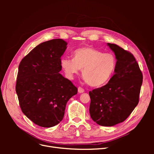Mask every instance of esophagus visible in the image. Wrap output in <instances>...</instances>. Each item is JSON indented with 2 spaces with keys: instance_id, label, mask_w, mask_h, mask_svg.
Wrapping results in <instances>:
<instances>
[{
  "instance_id": "1",
  "label": "esophagus",
  "mask_w": 154,
  "mask_h": 154,
  "mask_svg": "<svg viewBox=\"0 0 154 154\" xmlns=\"http://www.w3.org/2000/svg\"><path fill=\"white\" fill-rule=\"evenodd\" d=\"M78 91L79 93H82V92H84V88L81 87H79L78 88Z\"/></svg>"
}]
</instances>
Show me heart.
Wrapping results in <instances>:
<instances>
[{"label":"heart","instance_id":"b5f03b06","mask_svg":"<svg viewBox=\"0 0 154 154\" xmlns=\"http://www.w3.org/2000/svg\"><path fill=\"white\" fill-rule=\"evenodd\" d=\"M60 65L69 78H73L82 69V76L87 84L100 87L112 76L117 58L112 53H104L94 48L83 47L74 51L72 60L62 58Z\"/></svg>","mask_w":154,"mask_h":154}]
</instances>
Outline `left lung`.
<instances>
[{
	"mask_svg": "<svg viewBox=\"0 0 154 154\" xmlns=\"http://www.w3.org/2000/svg\"><path fill=\"white\" fill-rule=\"evenodd\" d=\"M107 45L117 58L115 73L107 84L89 92V112L97 124L112 127L127 119L137 105L143 74L131 53L116 44Z\"/></svg>",
	"mask_w": 154,
	"mask_h": 154,
	"instance_id": "1",
	"label": "left lung"
}]
</instances>
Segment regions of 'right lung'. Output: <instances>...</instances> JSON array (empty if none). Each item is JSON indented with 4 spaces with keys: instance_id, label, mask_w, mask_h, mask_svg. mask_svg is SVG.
I'll list each match as a JSON object with an SVG mask.
<instances>
[{
    "instance_id": "1",
    "label": "right lung",
    "mask_w": 154,
    "mask_h": 154,
    "mask_svg": "<svg viewBox=\"0 0 154 154\" xmlns=\"http://www.w3.org/2000/svg\"><path fill=\"white\" fill-rule=\"evenodd\" d=\"M62 39L38 45L22 58L16 82L20 109L27 118L42 127H52L63 119L66 104L78 88L59 72L67 48Z\"/></svg>"
}]
</instances>
